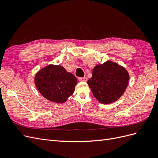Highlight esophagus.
I'll use <instances>...</instances> for the list:
<instances>
[{"instance_id": "esophagus-1", "label": "esophagus", "mask_w": 158, "mask_h": 158, "mask_svg": "<svg viewBox=\"0 0 158 158\" xmlns=\"http://www.w3.org/2000/svg\"><path fill=\"white\" fill-rule=\"evenodd\" d=\"M78 80L80 81H83V82H85V81H87V78L86 77H80V78H78Z\"/></svg>"}]
</instances>
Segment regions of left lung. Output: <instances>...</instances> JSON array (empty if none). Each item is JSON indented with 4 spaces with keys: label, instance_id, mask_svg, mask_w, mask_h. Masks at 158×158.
I'll return each instance as SVG.
<instances>
[{
    "label": "left lung",
    "instance_id": "obj_1",
    "mask_svg": "<svg viewBox=\"0 0 158 158\" xmlns=\"http://www.w3.org/2000/svg\"><path fill=\"white\" fill-rule=\"evenodd\" d=\"M129 75L125 69L107 61L95 66L92 77L88 81L94 97L104 104L115 102L125 92Z\"/></svg>",
    "mask_w": 158,
    "mask_h": 158
}]
</instances>
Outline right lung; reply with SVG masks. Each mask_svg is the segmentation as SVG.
Listing matches in <instances>:
<instances>
[{"label":"right lung","instance_id":"obj_1","mask_svg":"<svg viewBox=\"0 0 158 158\" xmlns=\"http://www.w3.org/2000/svg\"><path fill=\"white\" fill-rule=\"evenodd\" d=\"M35 84L46 99L56 103H64L74 93L77 79L63 66L49 65L37 73Z\"/></svg>","mask_w":158,"mask_h":158}]
</instances>
